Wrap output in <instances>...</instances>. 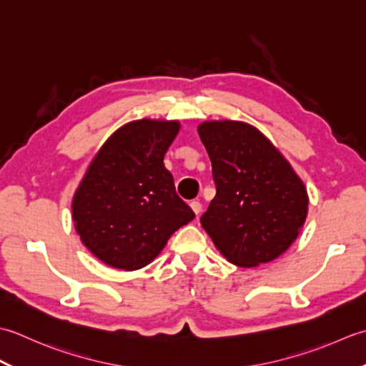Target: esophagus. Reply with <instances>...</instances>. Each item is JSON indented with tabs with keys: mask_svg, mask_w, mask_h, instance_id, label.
<instances>
[{
	"mask_svg": "<svg viewBox=\"0 0 366 366\" xmlns=\"http://www.w3.org/2000/svg\"><path fill=\"white\" fill-rule=\"evenodd\" d=\"M189 205H191V208H192V212L196 213V214H199L200 212H202V204H200L199 200H192V202H191Z\"/></svg>",
	"mask_w": 366,
	"mask_h": 366,
	"instance_id": "1",
	"label": "esophagus"
}]
</instances>
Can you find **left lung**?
I'll return each instance as SVG.
<instances>
[{"label": "left lung", "mask_w": 366, "mask_h": 366, "mask_svg": "<svg viewBox=\"0 0 366 366\" xmlns=\"http://www.w3.org/2000/svg\"><path fill=\"white\" fill-rule=\"evenodd\" d=\"M216 196L200 218L229 262L257 267L281 256L305 224L308 194L290 164L254 126L204 122Z\"/></svg>", "instance_id": "left-lung-1"}]
</instances>
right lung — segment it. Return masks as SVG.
I'll list each match as a JSON object with an SVG mask.
<instances>
[{"label": "right lung", "instance_id": "add662e5", "mask_svg": "<svg viewBox=\"0 0 366 366\" xmlns=\"http://www.w3.org/2000/svg\"><path fill=\"white\" fill-rule=\"evenodd\" d=\"M178 122L137 120L101 147L74 194L80 240L110 267L137 270L159 254L177 229L196 214L178 197L164 154Z\"/></svg>", "mask_w": 366, "mask_h": 366}]
</instances>
